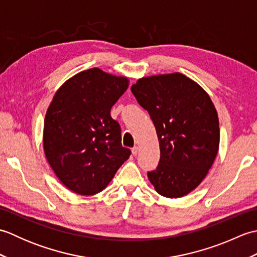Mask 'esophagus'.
I'll list each match as a JSON object with an SVG mask.
<instances>
[{
    "label": "esophagus",
    "instance_id": "34e87169",
    "mask_svg": "<svg viewBox=\"0 0 257 257\" xmlns=\"http://www.w3.org/2000/svg\"><path fill=\"white\" fill-rule=\"evenodd\" d=\"M138 151H139V148H138L137 146H135L134 148L132 149V152H133L134 156H137V155H138Z\"/></svg>",
    "mask_w": 257,
    "mask_h": 257
}]
</instances>
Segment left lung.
<instances>
[{"label":"left lung","mask_w":257,"mask_h":257,"mask_svg":"<svg viewBox=\"0 0 257 257\" xmlns=\"http://www.w3.org/2000/svg\"><path fill=\"white\" fill-rule=\"evenodd\" d=\"M149 112L160 146V161L148 179L170 199L182 198L203 181L219 151L220 127L209 94L181 73L143 77L132 86Z\"/></svg>","instance_id":"obj_1"}]
</instances>
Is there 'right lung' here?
Wrapping results in <instances>:
<instances>
[{
    "label": "right lung",
    "mask_w": 257,
    "mask_h": 257,
    "mask_svg": "<svg viewBox=\"0 0 257 257\" xmlns=\"http://www.w3.org/2000/svg\"><path fill=\"white\" fill-rule=\"evenodd\" d=\"M128 86L124 76L94 67L67 79L54 95L45 114L43 147L56 177L72 192H101L132 155L110 116Z\"/></svg>",
    "instance_id": "obj_1"
}]
</instances>
